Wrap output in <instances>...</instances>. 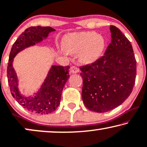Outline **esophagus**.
<instances>
[{"label": "esophagus", "mask_w": 147, "mask_h": 147, "mask_svg": "<svg viewBox=\"0 0 147 147\" xmlns=\"http://www.w3.org/2000/svg\"><path fill=\"white\" fill-rule=\"evenodd\" d=\"M79 72V68L75 66H72L70 67V72L72 74H75Z\"/></svg>", "instance_id": "1"}]
</instances>
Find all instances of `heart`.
<instances>
[{"instance_id":"heart-1","label":"heart","mask_w":147,"mask_h":147,"mask_svg":"<svg viewBox=\"0 0 147 147\" xmlns=\"http://www.w3.org/2000/svg\"><path fill=\"white\" fill-rule=\"evenodd\" d=\"M62 46L69 53H78L81 62L89 64L100 57L105 48V42L102 36L92 31L71 33L64 37Z\"/></svg>"}]
</instances>
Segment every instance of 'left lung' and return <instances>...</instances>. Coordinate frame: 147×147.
Segmentation results:
<instances>
[{"mask_svg": "<svg viewBox=\"0 0 147 147\" xmlns=\"http://www.w3.org/2000/svg\"><path fill=\"white\" fill-rule=\"evenodd\" d=\"M111 43L104 56L80 67L82 99L89 110L110 111L122 104L134 87L136 61L132 46L118 27L111 25Z\"/></svg>", "mask_w": 147, "mask_h": 147, "instance_id": "obj_1", "label": "left lung"}]
</instances>
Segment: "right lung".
I'll list each match as a JSON object with an SVG mask.
<instances>
[{
    "instance_id": "add662e5",
    "label": "right lung",
    "mask_w": 147,
    "mask_h": 147,
    "mask_svg": "<svg viewBox=\"0 0 147 147\" xmlns=\"http://www.w3.org/2000/svg\"><path fill=\"white\" fill-rule=\"evenodd\" d=\"M55 29L50 27H30L23 32L13 44L7 66L8 83L13 97L19 104L31 112L48 114L56 109L61 100L62 91L69 78V66H52L38 91L32 97L21 95L18 88V78L13 67V58L26 48L34 46L48 36Z\"/></svg>"
}]
</instances>
